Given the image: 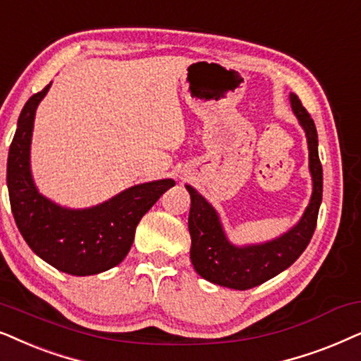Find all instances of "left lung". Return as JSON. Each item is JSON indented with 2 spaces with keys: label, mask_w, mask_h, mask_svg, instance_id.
Returning a JSON list of instances; mask_svg holds the SVG:
<instances>
[{
  "label": "left lung",
  "mask_w": 361,
  "mask_h": 361,
  "mask_svg": "<svg viewBox=\"0 0 361 361\" xmlns=\"http://www.w3.org/2000/svg\"><path fill=\"white\" fill-rule=\"evenodd\" d=\"M292 112L304 128L309 147V171L312 196L302 218L289 231L259 244L238 246L229 241L218 211L193 186L185 185L191 198L188 229L191 236V264L195 271L213 284L236 290L261 286L286 271L309 246L317 226L322 203V165L319 160V137L314 120L295 94L289 95Z\"/></svg>",
  "instance_id": "1"
}]
</instances>
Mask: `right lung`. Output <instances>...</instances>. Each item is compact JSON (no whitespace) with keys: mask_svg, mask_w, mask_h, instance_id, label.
<instances>
[{"mask_svg":"<svg viewBox=\"0 0 361 361\" xmlns=\"http://www.w3.org/2000/svg\"><path fill=\"white\" fill-rule=\"evenodd\" d=\"M51 84L32 95L19 114L8 153L9 203L19 233L36 256L71 276H92L123 261L143 214L175 181L165 178L130 186L82 209L66 208L41 195L31 171V140L36 109Z\"/></svg>","mask_w":361,"mask_h":361,"instance_id":"right-lung-1","label":"right lung"}]
</instances>
